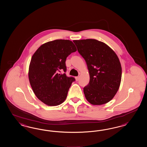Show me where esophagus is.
<instances>
[{
	"label": "esophagus",
	"mask_w": 147,
	"mask_h": 147,
	"mask_svg": "<svg viewBox=\"0 0 147 147\" xmlns=\"http://www.w3.org/2000/svg\"><path fill=\"white\" fill-rule=\"evenodd\" d=\"M76 81H78V80H79V76H76Z\"/></svg>",
	"instance_id": "obj_1"
}]
</instances>
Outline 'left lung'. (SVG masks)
<instances>
[{
	"label": "left lung",
	"mask_w": 147,
	"mask_h": 147,
	"mask_svg": "<svg viewBox=\"0 0 147 147\" xmlns=\"http://www.w3.org/2000/svg\"><path fill=\"white\" fill-rule=\"evenodd\" d=\"M89 71V84L84 88L87 100L93 105L109 102L120 85L122 68L114 51L95 39L74 40Z\"/></svg>",
	"instance_id": "obj_1"
}]
</instances>
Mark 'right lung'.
<instances>
[{"instance_id": "add662e5", "label": "right lung", "mask_w": 147, "mask_h": 147, "mask_svg": "<svg viewBox=\"0 0 147 147\" xmlns=\"http://www.w3.org/2000/svg\"><path fill=\"white\" fill-rule=\"evenodd\" d=\"M76 51L71 41L59 39L42 45L33 55L29 66V81L36 96L45 104L58 106L66 100L76 79L60 72L66 71V58Z\"/></svg>"}]
</instances>
